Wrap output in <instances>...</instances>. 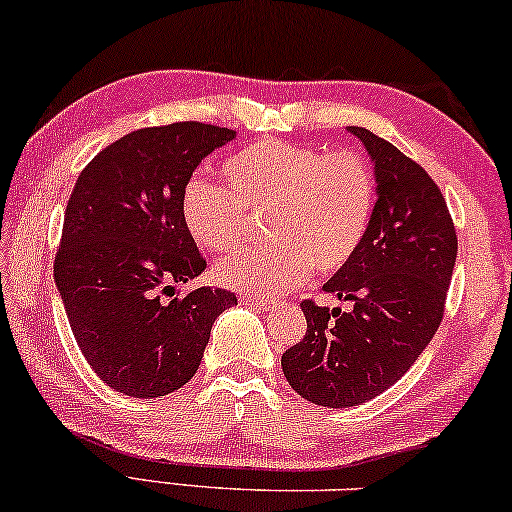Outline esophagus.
Segmentation results:
<instances>
[{"mask_svg":"<svg viewBox=\"0 0 512 512\" xmlns=\"http://www.w3.org/2000/svg\"><path fill=\"white\" fill-rule=\"evenodd\" d=\"M240 302L249 306H258V309H267V306L272 304V300H267V297H261V295H242Z\"/></svg>","mask_w":512,"mask_h":512,"instance_id":"obj_1","label":"esophagus"}]
</instances>
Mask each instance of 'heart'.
Wrapping results in <instances>:
<instances>
[{
	"label": "heart",
	"mask_w": 512,
	"mask_h": 512,
	"mask_svg": "<svg viewBox=\"0 0 512 512\" xmlns=\"http://www.w3.org/2000/svg\"><path fill=\"white\" fill-rule=\"evenodd\" d=\"M226 185L192 178L180 194V217L196 245L238 247L251 217H265L270 242L215 265V279L256 295H281L309 272L343 270L371 229L377 178L352 151L265 139L226 157Z\"/></svg>",
	"instance_id": "b5f03b06"
}]
</instances>
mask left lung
<instances>
[{"instance_id":"obj_1","label":"left lung","mask_w":512,"mask_h":512,"mask_svg":"<svg viewBox=\"0 0 512 512\" xmlns=\"http://www.w3.org/2000/svg\"><path fill=\"white\" fill-rule=\"evenodd\" d=\"M375 162L377 206L355 258L325 293L350 311L302 302L306 334L281 357L302 398L352 407L396 384L432 341L444 318L458 235L428 171L366 128H348Z\"/></svg>"}]
</instances>
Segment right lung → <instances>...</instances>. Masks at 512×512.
<instances>
[{
	"label": "right lung",
	"mask_w": 512,
	"mask_h": 512,
	"mask_svg": "<svg viewBox=\"0 0 512 512\" xmlns=\"http://www.w3.org/2000/svg\"><path fill=\"white\" fill-rule=\"evenodd\" d=\"M231 139L233 130L199 121L135 130L93 157L70 194L54 281L84 359L125 396H167L190 382L212 322L238 304L224 288L174 297L171 286L206 270L180 194Z\"/></svg>",
	"instance_id": "add662e5"
}]
</instances>
